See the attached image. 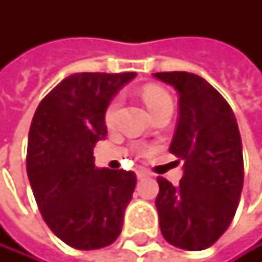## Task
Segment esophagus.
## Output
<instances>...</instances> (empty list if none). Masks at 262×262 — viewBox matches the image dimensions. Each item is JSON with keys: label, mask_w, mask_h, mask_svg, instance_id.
Returning a JSON list of instances; mask_svg holds the SVG:
<instances>
[{"label": "esophagus", "mask_w": 262, "mask_h": 262, "mask_svg": "<svg viewBox=\"0 0 262 262\" xmlns=\"http://www.w3.org/2000/svg\"><path fill=\"white\" fill-rule=\"evenodd\" d=\"M137 176H138V179H143V178L150 176V173H149L147 169H144V168H138V169H137Z\"/></svg>", "instance_id": "1"}]
</instances>
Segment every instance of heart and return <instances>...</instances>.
I'll return each instance as SVG.
<instances>
[{
  "label": "heart",
  "instance_id": "heart-1",
  "mask_svg": "<svg viewBox=\"0 0 262 262\" xmlns=\"http://www.w3.org/2000/svg\"><path fill=\"white\" fill-rule=\"evenodd\" d=\"M141 96H143L146 106L149 108V112L152 113V116L163 112V110H173V99H171V96L160 86H156V84L144 86L141 91ZM118 108H119V97H113L108 102V105L105 108V113H103V119H105L106 125L113 124Z\"/></svg>",
  "mask_w": 262,
  "mask_h": 262
}]
</instances>
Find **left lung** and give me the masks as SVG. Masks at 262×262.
Masks as SVG:
<instances>
[{
    "label": "left lung",
    "instance_id": "obj_1",
    "mask_svg": "<svg viewBox=\"0 0 262 262\" xmlns=\"http://www.w3.org/2000/svg\"><path fill=\"white\" fill-rule=\"evenodd\" d=\"M179 94V118L169 152L184 162L179 185L159 176L160 231L184 250H204L228 229L244 187L242 141L229 103L204 78L188 72H159Z\"/></svg>",
    "mask_w": 262,
    "mask_h": 262
}]
</instances>
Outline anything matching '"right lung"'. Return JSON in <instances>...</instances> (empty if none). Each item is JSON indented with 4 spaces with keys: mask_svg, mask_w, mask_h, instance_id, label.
<instances>
[{
    "mask_svg": "<svg viewBox=\"0 0 262 262\" xmlns=\"http://www.w3.org/2000/svg\"><path fill=\"white\" fill-rule=\"evenodd\" d=\"M135 72H81L64 78L39 103L28 137L26 171L42 219L67 245L96 250L121 234L134 171L96 168L93 150L106 137L105 108Z\"/></svg>",
    "mask_w": 262,
    "mask_h": 262,
    "instance_id": "add662e5",
    "label": "right lung"
}]
</instances>
